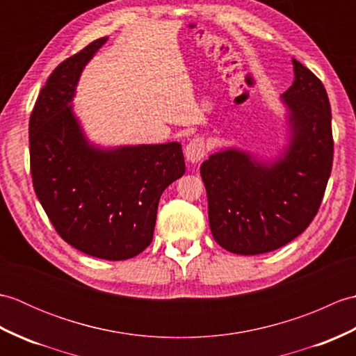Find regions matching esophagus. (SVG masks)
<instances>
[{
	"instance_id": "1",
	"label": "esophagus",
	"mask_w": 356,
	"mask_h": 356,
	"mask_svg": "<svg viewBox=\"0 0 356 356\" xmlns=\"http://www.w3.org/2000/svg\"><path fill=\"white\" fill-rule=\"evenodd\" d=\"M207 154V147L205 142L200 138L193 139L190 143H188L185 148V159L188 163H197L200 162L203 157Z\"/></svg>"
}]
</instances>
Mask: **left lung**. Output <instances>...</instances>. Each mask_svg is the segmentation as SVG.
Wrapping results in <instances>:
<instances>
[{
  "mask_svg": "<svg viewBox=\"0 0 356 356\" xmlns=\"http://www.w3.org/2000/svg\"><path fill=\"white\" fill-rule=\"evenodd\" d=\"M293 82L280 96L286 143L270 159L226 147L200 166L213 237L226 251L257 255L298 237L318 213L334 161L326 88L292 58Z\"/></svg>",
  "mask_w": 356,
  "mask_h": 356,
  "instance_id": "1",
  "label": "left lung"
}]
</instances>
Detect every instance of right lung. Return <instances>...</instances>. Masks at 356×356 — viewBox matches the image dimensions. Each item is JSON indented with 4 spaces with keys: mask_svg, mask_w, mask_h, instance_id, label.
I'll return each instance as SVG.
<instances>
[{
    "mask_svg": "<svg viewBox=\"0 0 356 356\" xmlns=\"http://www.w3.org/2000/svg\"><path fill=\"white\" fill-rule=\"evenodd\" d=\"M108 36L65 59L49 76L30 116V171L36 197L67 243L102 260L140 254L156 226L159 199L184 176L182 145L102 147L73 110L82 70Z\"/></svg>",
    "mask_w": 356,
    "mask_h": 356,
    "instance_id": "obj_1",
    "label": "right lung"
}]
</instances>
